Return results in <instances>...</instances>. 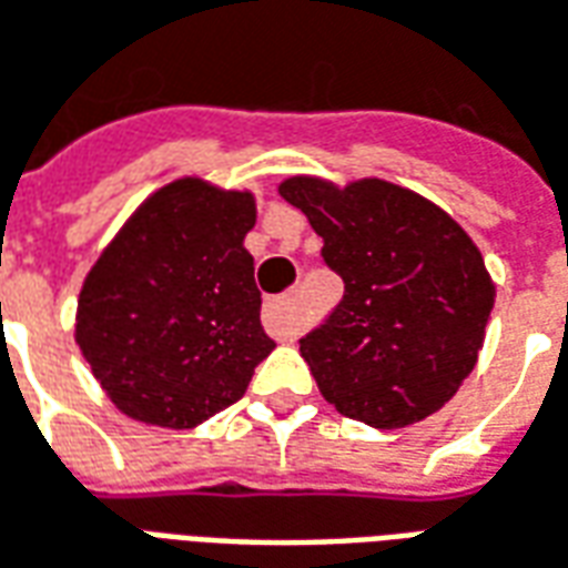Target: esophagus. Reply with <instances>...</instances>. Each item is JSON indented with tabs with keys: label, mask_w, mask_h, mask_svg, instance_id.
<instances>
[{
	"label": "esophagus",
	"mask_w": 568,
	"mask_h": 568,
	"mask_svg": "<svg viewBox=\"0 0 568 568\" xmlns=\"http://www.w3.org/2000/svg\"><path fill=\"white\" fill-rule=\"evenodd\" d=\"M263 324L265 329L277 336V339L291 342L300 336V308H296V300L293 296H281V300H268L263 308Z\"/></svg>",
	"instance_id": "34e87169"
}]
</instances>
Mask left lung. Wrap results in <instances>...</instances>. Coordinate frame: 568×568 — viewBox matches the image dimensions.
I'll list each match as a JSON object with an SVG mask.
<instances>
[{"mask_svg": "<svg viewBox=\"0 0 568 568\" xmlns=\"http://www.w3.org/2000/svg\"><path fill=\"white\" fill-rule=\"evenodd\" d=\"M277 192L345 281L333 315L300 339L324 400L382 432L437 413L477 364L496 303L477 244L444 207L379 176H287Z\"/></svg>", "mask_w": 568, "mask_h": 568, "instance_id": "obj_1", "label": "left lung"}]
</instances>
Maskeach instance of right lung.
Segmentation results:
<instances>
[{
  "label": "right lung",
  "instance_id": "add662e5",
  "mask_svg": "<svg viewBox=\"0 0 568 568\" xmlns=\"http://www.w3.org/2000/svg\"><path fill=\"white\" fill-rule=\"evenodd\" d=\"M251 189L180 176L155 189L91 265L75 342L128 419L195 428L235 404L275 342L244 235Z\"/></svg>",
  "mask_w": 568,
  "mask_h": 568
}]
</instances>
